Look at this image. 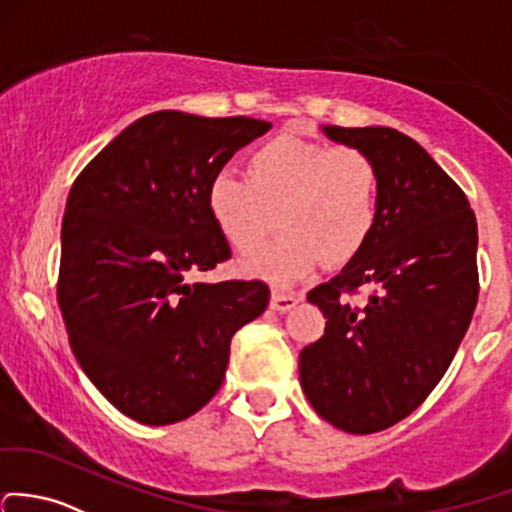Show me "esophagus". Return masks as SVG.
Segmentation results:
<instances>
[{
  "mask_svg": "<svg viewBox=\"0 0 512 512\" xmlns=\"http://www.w3.org/2000/svg\"><path fill=\"white\" fill-rule=\"evenodd\" d=\"M299 297L297 294H289V292H279V289H274L272 292V299H270V306L274 311H289L294 309V306L299 304Z\"/></svg>",
  "mask_w": 512,
  "mask_h": 512,
  "instance_id": "1",
  "label": "esophagus"
}]
</instances>
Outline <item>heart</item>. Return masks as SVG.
Listing matches in <instances>:
<instances>
[{"mask_svg":"<svg viewBox=\"0 0 512 512\" xmlns=\"http://www.w3.org/2000/svg\"><path fill=\"white\" fill-rule=\"evenodd\" d=\"M247 176L218 174L208 186V213L230 247L247 255L277 228L287 235L245 262L252 277L292 284L319 267L353 260L378 220L380 174L353 147H326L279 134L252 149Z\"/></svg>","mask_w":512,"mask_h":512,"instance_id":"b5f03b06","label":"heart"}]
</instances>
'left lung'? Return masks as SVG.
I'll list each match as a JSON object with an SVG mask.
<instances>
[{"mask_svg": "<svg viewBox=\"0 0 512 512\" xmlns=\"http://www.w3.org/2000/svg\"><path fill=\"white\" fill-rule=\"evenodd\" d=\"M380 174L378 220L363 250L309 292L324 336L299 353L306 400L348 434L392 427L427 400L454 360L478 301V228L464 191L407 134L321 127ZM370 288L361 307L345 294Z\"/></svg>", "mask_w": 512, "mask_h": 512, "instance_id": "8db88e82", "label": "left lung"}]
</instances>
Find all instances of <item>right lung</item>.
Returning <instances> with one entry per match:
<instances>
[{
	"label": "right lung",
	"mask_w": 512,
	"mask_h": 512,
	"mask_svg": "<svg viewBox=\"0 0 512 512\" xmlns=\"http://www.w3.org/2000/svg\"><path fill=\"white\" fill-rule=\"evenodd\" d=\"M270 127L152 112L117 134L68 193L58 304L83 373L129 419L161 427L208 405L230 338L270 304L257 279L188 282L230 257L208 186Z\"/></svg>",
	"instance_id": "add662e5"
}]
</instances>
